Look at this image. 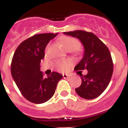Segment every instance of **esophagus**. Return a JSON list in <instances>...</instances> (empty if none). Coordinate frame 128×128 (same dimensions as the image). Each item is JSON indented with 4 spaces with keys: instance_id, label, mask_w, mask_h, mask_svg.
Masks as SVG:
<instances>
[{
    "instance_id": "esophagus-1",
    "label": "esophagus",
    "mask_w": 128,
    "mask_h": 128,
    "mask_svg": "<svg viewBox=\"0 0 128 128\" xmlns=\"http://www.w3.org/2000/svg\"><path fill=\"white\" fill-rule=\"evenodd\" d=\"M63 78H65V79L68 78H70V76L67 75V74H63Z\"/></svg>"
}]
</instances>
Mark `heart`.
I'll use <instances>...</instances> for the list:
<instances>
[{
    "label": "heart",
    "instance_id": "1",
    "mask_svg": "<svg viewBox=\"0 0 128 128\" xmlns=\"http://www.w3.org/2000/svg\"><path fill=\"white\" fill-rule=\"evenodd\" d=\"M59 42L66 48L67 50L69 51L77 52L78 50V48L80 46V42L77 39L74 38L71 36H62L59 38ZM47 46L46 50L48 49ZM56 67L59 70H65L69 65L68 61H62V62H56Z\"/></svg>",
    "mask_w": 128,
    "mask_h": 128
}]
</instances>
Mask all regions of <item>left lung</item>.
<instances>
[{"label": "left lung", "instance_id": "1", "mask_svg": "<svg viewBox=\"0 0 128 128\" xmlns=\"http://www.w3.org/2000/svg\"><path fill=\"white\" fill-rule=\"evenodd\" d=\"M63 33L79 39L84 48L83 58L74 69H86L88 73L80 75L82 84L76 88V92L86 100L98 98L108 86L113 72V63L109 50L92 32L78 30Z\"/></svg>", "mask_w": 128, "mask_h": 128}]
</instances>
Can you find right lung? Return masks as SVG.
<instances>
[{
	"label": "right lung",
	"mask_w": 128,
	"mask_h": 128,
	"mask_svg": "<svg viewBox=\"0 0 128 128\" xmlns=\"http://www.w3.org/2000/svg\"><path fill=\"white\" fill-rule=\"evenodd\" d=\"M58 33L35 34L22 42L17 48L11 64L13 80L25 99L36 104L50 100L63 75L52 72L43 76L40 63L44 58V50L50 40Z\"/></svg>",
	"instance_id": "add662e5"
}]
</instances>
